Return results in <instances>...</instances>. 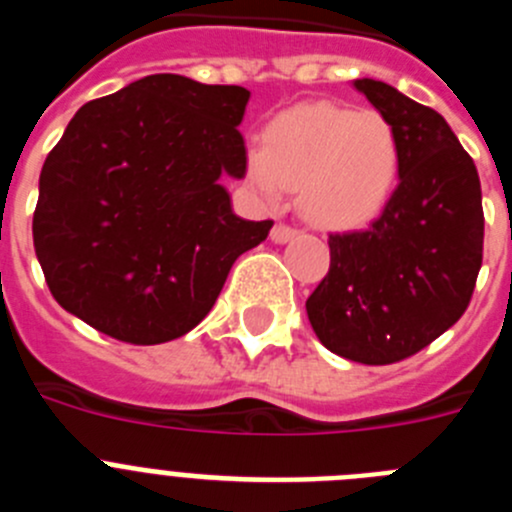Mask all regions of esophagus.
Instances as JSON below:
<instances>
[{
	"label": "esophagus",
	"mask_w": 512,
	"mask_h": 512,
	"mask_svg": "<svg viewBox=\"0 0 512 512\" xmlns=\"http://www.w3.org/2000/svg\"><path fill=\"white\" fill-rule=\"evenodd\" d=\"M295 235H297V230L289 228V225H284V223H277L274 228H271V241L274 243H287V241H292Z\"/></svg>",
	"instance_id": "1"
}]
</instances>
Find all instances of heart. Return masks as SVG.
<instances>
[{
    "label": "heart",
    "mask_w": 512,
    "mask_h": 512,
    "mask_svg": "<svg viewBox=\"0 0 512 512\" xmlns=\"http://www.w3.org/2000/svg\"><path fill=\"white\" fill-rule=\"evenodd\" d=\"M400 135L382 112L312 102L266 125L264 146L248 151V182L266 200L300 189V210L325 228L377 217L400 179Z\"/></svg>",
    "instance_id": "1"
}]
</instances>
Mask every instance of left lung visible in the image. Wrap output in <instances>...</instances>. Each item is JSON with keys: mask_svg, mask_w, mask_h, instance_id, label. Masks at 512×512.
<instances>
[{"mask_svg": "<svg viewBox=\"0 0 512 512\" xmlns=\"http://www.w3.org/2000/svg\"><path fill=\"white\" fill-rule=\"evenodd\" d=\"M354 87L400 135V182L369 228L328 235L330 269L305 307L328 351L382 366L418 354L464 315L485 212L477 166L449 122L384 81Z\"/></svg>", "mask_w": 512, "mask_h": 512, "instance_id": "1", "label": "left lung"}]
</instances>
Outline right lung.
Returning a JSON list of instances; mask_svg holds the SVG:
<instances>
[{"label": "right lung", "mask_w": 512, "mask_h": 512, "mask_svg": "<svg viewBox=\"0 0 512 512\" xmlns=\"http://www.w3.org/2000/svg\"><path fill=\"white\" fill-rule=\"evenodd\" d=\"M251 92L153 74L87 102L45 158L33 243L51 295L104 336L153 346L215 305L230 266L266 241L223 176H246Z\"/></svg>", "instance_id": "add662e5"}]
</instances>
